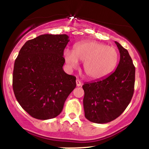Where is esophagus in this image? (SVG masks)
Here are the masks:
<instances>
[{
  "instance_id": "34e87169",
  "label": "esophagus",
  "mask_w": 149,
  "mask_h": 149,
  "mask_svg": "<svg viewBox=\"0 0 149 149\" xmlns=\"http://www.w3.org/2000/svg\"><path fill=\"white\" fill-rule=\"evenodd\" d=\"M76 83H77V87H80V86H81V82L79 80H78V79H77V81H76Z\"/></svg>"
}]
</instances>
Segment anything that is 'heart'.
<instances>
[{
  "label": "heart",
  "instance_id": "obj_1",
  "mask_svg": "<svg viewBox=\"0 0 149 149\" xmlns=\"http://www.w3.org/2000/svg\"><path fill=\"white\" fill-rule=\"evenodd\" d=\"M64 56L70 68H76L79 60L83 62L85 75L93 81L107 77L116 68L119 61V52L115 47L95 40L77 42L72 52L64 51Z\"/></svg>",
  "mask_w": 149,
  "mask_h": 149
}]
</instances>
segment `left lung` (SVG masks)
I'll return each instance as SVG.
<instances>
[{"label":"left lung","mask_w":149,"mask_h":149,"mask_svg":"<svg viewBox=\"0 0 149 149\" xmlns=\"http://www.w3.org/2000/svg\"><path fill=\"white\" fill-rule=\"evenodd\" d=\"M120 53L117 69L107 78L83 85L85 117L93 123H106L119 117L131 101L135 67L127 50L115 41Z\"/></svg>","instance_id":"left-lung-1"}]
</instances>
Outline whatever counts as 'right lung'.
Masks as SVG:
<instances>
[{
    "label": "right lung",
    "instance_id": "add662e5",
    "mask_svg": "<svg viewBox=\"0 0 149 149\" xmlns=\"http://www.w3.org/2000/svg\"><path fill=\"white\" fill-rule=\"evenodd\" d=\"M66 34H42L28 40L14 64L13 89L20 106L31 117L47 120L62 112L76 87V77L63 70Z\"/></svg>",
    "mask_w": 149,
    "mask_h": 149
}]
</instances>
